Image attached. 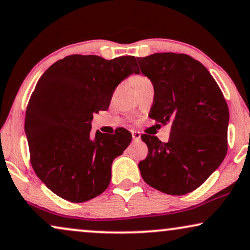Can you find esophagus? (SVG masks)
Here are the masks:
<instances>
[{"mask_svg": "<svg viewBox=\"0 0 250 250\" xmlns=\"http://www.w3.org/2000/svg\"><path fill=\"white\" fill-rule=\"evenodd\" d=\"M132 138L134 141H140L141 140V133L138 131H133L132 132Z\"/></svg>", "mask_w": 250, "mask_h": 250, "instance_id": "obj_1", "label": "esophagus"}]
</instances>
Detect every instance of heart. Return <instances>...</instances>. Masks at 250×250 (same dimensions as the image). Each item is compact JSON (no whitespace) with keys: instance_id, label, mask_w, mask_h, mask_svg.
Segmentation results:
<instances>
[{"instance_id":"1","label":"heart","mask_w":250,"mask_h":250,"mask_svg":"<svg viewBox=\"0 0 250 250\" xmlns=\"http://www.w3.org/2000/svg\"><path fill=\"white\" fill-rule=\"evenodd\" d=\"M145 80H146V77H143V76H136V77H134V82H139V81H145Z\"/></svg>"}]
</instances>
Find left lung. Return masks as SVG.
<instances>
[{
  "label": "left lung",
  "instance_id": "left-lung-1",
  "mask_svg": "<svg viewBox=\"0 0 250 250\" xmlns=\"http://www.w3.org/2000/svg\"><path fill=\"white\" fill-rule=\"evenodd\" d=\"M155 88L150 118L170 123L168 142L142 134L148 156L139 163L146 184L182 196L199 188L228 152L229 108L207 68L183 53L136 58Z\"/></svg>",
  "mask_w": 250,
  "mask_h": 250
}]
</instances>
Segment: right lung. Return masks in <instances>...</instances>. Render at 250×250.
I'll list each match as a JSON object with an SVG mask.
<instances>
[{"instance_id":"right-lung-1","label":"right lung","mask_w":250,"mask_h":250,"mask_svg":"<svg viewBox=\"0 0 250 250\" xmlns=\"http://www.w3.org/2000/svg\"><path fill=\"white\" fill-rule=\"evenodd\" d=\"M136 59L105 60L71 54L47 68L26 109L30 164L57 196L84 203L101 194L111 179V164L132 140L125 128L110 136L91 134L93 114L108 109L115 88L131 74Z\"/></svg>"}]
</instances>
